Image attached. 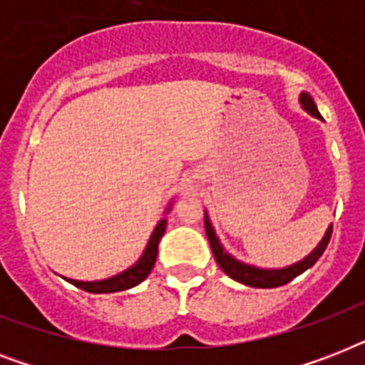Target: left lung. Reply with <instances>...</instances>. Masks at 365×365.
Returning a JSON list of instances; mask_svg holds the SVG:
<instances>
[{"mask_svg":"<svg viewBox=\"0 0 365 365\" xmlns=\"http://www.w3.org/2000/svg\"><path fill=\"white\" fill-rule=\"evenodd\" d=\"M301 104L305 108L309 113H312L318 119H322V115L318 113L317 104L312 102V98L309 94H301ZM205 229H206V237H208V242L212 246V252H214V257H216L217 265L222 269L227 277H231L237 282H242L246 286H252V288H277V286H284L288 284L289 280H294L297 274H301L303 271H307L309 267H312L318 261V257L324 254V250L328 248V242L331 239V227L328 229V233L322 239V242L318 244V248L312 252L311 255H307L305 259L301 263H295V265L288 267V269H277V271H267V269H255V267L244 265L240 261L233 259L231 255H227L223 252L222 244L217 242L216 233L212 229L208 217L205 220Z\"/></svg>","mask_w":365,"mask_h":365,"instance_id":"1","label":"left lung"}]
</instances>
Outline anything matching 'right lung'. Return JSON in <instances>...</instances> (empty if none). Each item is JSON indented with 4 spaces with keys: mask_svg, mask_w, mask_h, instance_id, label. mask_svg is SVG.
<instances>
[{
    "mask_svg": "<svg viewBox=\"0 0 365 365\" xmlns=\"http://www.w3.org/2000/svg\"><path fill=\"white\" fill-rule=\"evenodd\" d=\"M165 229L166 220H163L153 231V235H151L142 259L138 261L134 267H130L128 271L121 272L117 277L108 278V280H100V282H79V280H71V278H66V280L73 284V286H77V288L85 289L88 294H111V292H121V289H128L132 286H136L142 280H145L149 272H151V269H153L155 259H157V250H159V240L165 235Z\"/></svg>",
    "mask_w": 365,
    "mask_h": 365,
    "instance_id": "1",
    "label": "right lung"
}]
</instances>
